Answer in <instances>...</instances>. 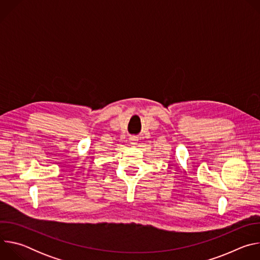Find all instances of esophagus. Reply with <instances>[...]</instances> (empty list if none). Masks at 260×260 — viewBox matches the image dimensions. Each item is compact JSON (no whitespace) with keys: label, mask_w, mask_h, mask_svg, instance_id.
Segmentation results:
<instances>
[{"label":"esophagus","mask_w":260,"mask_h":260,"mask_svg":"<svg viewBox=\"0 0 260 260\" xmlns=\"http://www.w3.org/2000/svg\"><path fill=\"white\" fill-rule=\"evenodd\" d=\"M129 142H131V144L135 145V144H137V142H138V138L135 137V136H132V137L129 138Z\"/></svg>","instance_id":"obj_1"}]
</instances>
